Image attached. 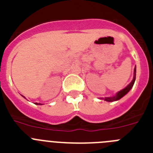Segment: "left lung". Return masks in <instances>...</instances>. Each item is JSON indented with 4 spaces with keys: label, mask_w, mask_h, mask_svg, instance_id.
Returning a JSON list of instances; mask_svg holds the SVG:
<instances>
[{
    "label": "left lung",
    "mask_w": 153,
    "mask_h": 153,
    "mask_svg": "<svg viewBox=\"0 0 153 153\" xmlns=\"http://www.w3.org/2000/svg\"><path fill=\"white\" fill-rule=\"evenodd\" d=\"M136 67H135L134 77H133V79H132V82H131V83H129V84L126 87V88H124L123 90H120V92H118V93H117V95L114 96V97H105V98H102V99H104V100H105L106 101H107V102H113V101L118 100H120V99L122 98L123 97H124V96H125L126 94V93L131 90V88H132V86H133V84H134L135 80H136Z\"/></svg>",
    "instance_id": "left-lung-1"
}]
</instances>
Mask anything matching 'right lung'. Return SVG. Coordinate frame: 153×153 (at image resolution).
I'll use <instances>...</instances> for the list:
<instances>
[{
    "label": "right lung",
    "mask_w": 153,
    "mask_h": 153,
    "mask_svg": "<svg viewBox=\"0 0 153 153\" xmlns=\"http://www.w3.org/2000/svg\"><path fill=\"white\" fill-rule=\"evenodd\" d=\"M35 104H36V105H40V103H36V102ZM40 105H41V104H40Z\"/></svg>",
    "instance_id": "add662e5"
}]
</instances>
